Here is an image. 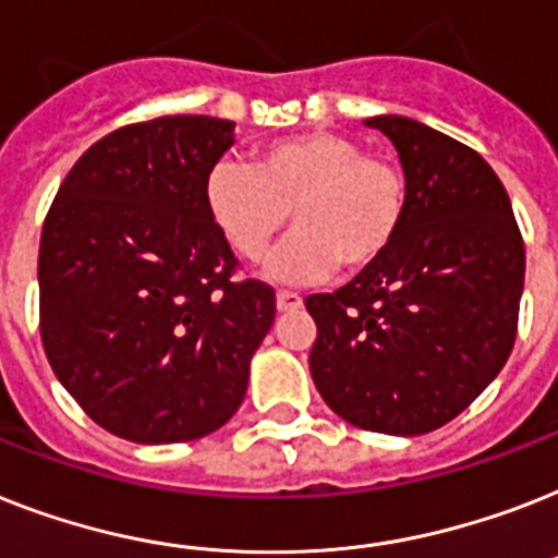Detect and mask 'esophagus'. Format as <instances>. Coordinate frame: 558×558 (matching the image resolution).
<instances>
[{
	"label": "esophagus",
	"mask_w": 558,
	"mask_h": 558,
	"mask_svg": "<svg viewBox=\"0 0 558 558\" xmlns=\"http://www.w3.org/2000/svg\"><path fill=\"white\" fill-rule=\"evenodd\" d=\"M275 303H278V312H294L303 306V298L298 292H278Z\"/></svg>",
	"instance_id": "34e87169"
}]
</instances>
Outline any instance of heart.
Segmentation results:
<instances>
[{"instance_id":"obj_1","label":"heart","mask_w":558,"mask_h":558,"mask_svg":"<svg viewBox=\"0 0 558 558\" xmlns=\"http://www.w3.org/2000/svg\"><path fill=\"white\" fill-rule=\"evenodd\" d=\"M407 201L398 162L335 131L275 140L255 154V166L220 160L206 177L208 215L248 264L264 260L292 211L298 232L266 266L278 283L375 266L398 240Z\"/></svg>"}]
</instances>
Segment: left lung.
Segmentation results:
<instances>
[{"instance_id":"8db88e82","label":"left lung","mask_w":558,"mask_h":558,"mask_svg":"<svg viewBox=\"0 0 558 558\" xmlns=\"http://www.w3.org/2000/svg\"><path fill=\"white\" fill-rule=\"evenodd\" d=\"M364 122L396 146L407 217L378 264L306 298L318 324L310 373L352 427L424 436L468 410L507 364L524 243L482 154L410 117Z\"/></svg>"}]
</instances>
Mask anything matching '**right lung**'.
Returning <instances> with one entry per match:
<instances>
[{
	"mask_svg": "<svg viewBox=\"0 0 558 558\" xmlns=\"http://www.w3.org/2000/svg\"><path fill=\"white\" fill-rule=\"evenodd\" d=\"M234 122L157 117L88 148L39 243V329L59 384L99 427L137 444L194 441L243 404L275 292L234 283L206 177Z\"/></svg>",
	"mask_w": 558,
	"mask_h": 558,
	"instance_id": "1",
	"label": "right lung"
}]
</instances>
